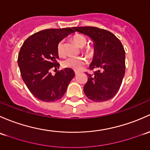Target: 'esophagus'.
<instances>
[{"label": "esophagus", "mask_w": 150, "mask_h": 150, "mask_svg": "<svg viewBox=\"0 0 150 150\" xmlns=\"http://www.w3.org/2000/svg\"><path fill=\"white\" fill-rule=\"evenodd\" d=\"M75 74H76V75L79 74V71H75Z\"/></svg>", "instance_id": "1"}]
</instances>
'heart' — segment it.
Listing matches in <instances>:
<instances>
[{
    "label": "heart",
    "mask_w": 150,
    "mask_h": 150,
    "mask_svg": "<svg viewBox=\"0 0 150 150\" xmlns=\"http://www.w3.org/2000/svg\"><path fill=\"white\" fill-rule=\"evenodd\" d=\"M74 41L77 45L79 47H83L86 45V39L84 35H76L74 36ZM57 50H58V55L62 56L64 55V41H61L58 44L57 47ZM84 52L87 55H89L92 52V50L89 48H86L84 50ZM86 61L84 58L82 57H70L67 58L62 62V66L64 68L67 69H71L75 71H79L83 68V66L86 64Z\"/></svg>",
    "instance_id": "1"
}]
</instances>
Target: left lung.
Instances as JSON below:
<instances>
[{
	"mask_svg": "<svg viewBox=\"0 0 150 150\" xmlns=\"http://www.w3.org/2000/svg\"><path fill=\"white\" fill-rule=\"evenodd\" d=\"M76 32L89 37L94 44V56L89 69H98L95 73H86L88 81L84 92L89 100L104 102L118 92L125 74V50L121 41L105 29L94 27H73Z\"/></svg>",
	"mask_w": 150,
	"mask_h": 150,
	"instance_id": "8db88e82",
	"label": "left lung"
}]
</instances>
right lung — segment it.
Wrapping results in <instances>:
<instances>
[{"mask_svg": "<svg viewBox=\"0 0 150 150\" xmlns=\"http://www.w3.org/2000/svg\"><path fill=\"white\" fill-rule=\"evenodd\" d=\"M71 28L48 29L36 32L23 43L18 56L21 77L31 93L38 100L54 102L60 100L74 77L73 69H66L52 76V68L60 64L57 47L63 39L74 33Z\"/></svg>", "mask_w": 150, "mask_h": 150, "instance_id": "add662e5", "label": "right lung"}]
</instances>
